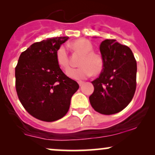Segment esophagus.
I'll return each instance as SVG.
<instances>
[{
	"label": "esophagus",
	"mask_w": 155,
	"mask_h": 155,
	"mask_svg": "<svg viewBox=\"0 0 155 155\" xmlns=\"http://www.w3.org/2000/svg\"><path fill=\"white\" fill-rule=\"evenodd\" d=\"M78 84H79V86L81 87V86H82V85H83L84 82H83V81H78Z\"/></svg>",
	"instance_id": "obj_1"
}]
</instances>
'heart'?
Here are the masks:
<instances>
[{
    "label": "heart",
    "mask_w": 155,
    "mask_h": 155,
    "mask_svg": "<svg viewBox=\"0 0 155 155\" xmlns=\"http://www.w3.org/2000/svg\"><path fill=\"white\" fill-rule=\"evenodd\" d=\"M73 49L82 54L79 62L80 67L70 68L66 74L68 77L75 80H83L90 77L92 73L95 75L101 74L104 69V59L100 54L92 52L91 42L85 38H79L70 44ZM56 61L61 68L66 70L70 65L68 51L64 47H60L56 51Z\"/></svg>",
    "instance_id": "obj_1"
}]
</instances>
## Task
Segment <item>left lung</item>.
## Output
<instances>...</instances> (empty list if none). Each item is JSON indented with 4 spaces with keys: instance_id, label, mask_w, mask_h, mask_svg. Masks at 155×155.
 <instances>
[{
    "instance_id": "left-lung-1",
    "label": "left lung",
    "mask_w": 155,
    "mask_h": 155,
    "mask_svg": "<svg viewBox=\"0 0 155 155\" xmlns=\"http://www.w3.org/2000/svg\"><path fill=\"white\" fill-rule=\"evenodd\" d=\"M100 51L104 65L98 78L92 81V107L105 115L123 110L132 101L136 89L137 64L132 51L114 39L101 42Z\"/></svg>"
}]
</instances>
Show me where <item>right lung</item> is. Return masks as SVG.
<instances>
[{
  "label": "right lung",
  "mask_w": 155,
  "mask_h": 155,
  "mask_svg": "<svg viewBox=\"0 0 155 155\" xmlns=\"http://www.w3.org/2000/svg\"><path fill=\"white\" fill-rule=\"evenodd\" d=\"M68 37L47 38L22 52L15 68L16 90L23 107L44 122H54L67 114L71 99L79 86L62 71L56 51Z\"/></svg>",
  "instance_id": "1"
}]
</instances>
